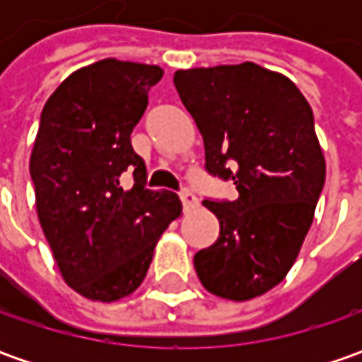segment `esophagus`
<instances>
[{
	"label": "esophagus",
	"mask_w": 362,
	"mask_h": 362,
	"mask_svg": "<svg viewBox=\"0 0 362 362\" xmlns=\"http://www.w3.org/2000/svg\"><path fill=\"white\" fill-rule=\"evenodd\" d=\"M179 197H181V202H183V209H185V211L193 209V207H197V203H199L197 195H195V193H193V191L187 187L179 191Z\"/></svg>",
	"instance_id": "obj_1"
}]
</instances>
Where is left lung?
Masks as SVG:
<instances>
[{"label":"left lung","instance_id":"obj_1","mask_svg":"<svg viewBox=\"0 0 362 362\" xmlns=\"http://www.w3.org/2000/svg\"><path fill=\"white\" fill-rule=\"evenodd\" d=\"M175 88L205 145V171L233 181L238 199L203 205L219 238L193 257L216 296L250 300L284 280L325 187L314 115L292 80L254 62L177 70Z\"/></svg>","mask_w":362,"mask_h":362}]
</instances>
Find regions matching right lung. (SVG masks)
<instances>
[{
  "label": "right lung",
  "instance_id": "obj_1",
  "mask_svg": "<svg viewBox=\"0 0 362 362\" xmlns=\"http://www.w3.org/2000/svg\"><path fill=\"white\" fill-rule=\"evenodd\" d=\"M160 78L159 66L100 60L66 78L40 117L30 159L37 217L66 284L90 300L132 294L181 216L177 193L145 187V160L131 145Z\"/></svg>",
  "mask_w": 362,
  "mask_h": 362
}]
</instances>
